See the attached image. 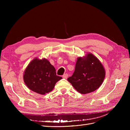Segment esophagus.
I'll return each mask as SVG.
<instances>
[{"label": "esophagus", "mask_w": 130, "mask_h": 130, "mask_svg": "<svg viewBox=\"0 0 130 130\" xmlns=\"http://www.w3.org/2000/svg\"><path fill=\"white\" fill-rule=\"evenodd\" d=\"M68 74H64L62 76V77L63 78H67V77H68Z\"/></svg>", "instance_id": "obj_1"}]
</instances>
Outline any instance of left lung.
Segmentation results:
<instances>
[{
  "label": "left lung",
  "mask_w": 130,
  "mask_h": 130,
  "mask_svg": "<svg viewBox=\"0 0 130 130\" xmlns=\"http://www.w3.org/2000/svg\"><path fill=\"white\" fill-rule=\"evenodd\" d=\"M105 76V71L100 61L92 54L85 58L78 57L75 71L67 80L81 94L92 92L99 88Z\"/></svg>",
  "instance_id": "left-lung-1"
}]
</instances>
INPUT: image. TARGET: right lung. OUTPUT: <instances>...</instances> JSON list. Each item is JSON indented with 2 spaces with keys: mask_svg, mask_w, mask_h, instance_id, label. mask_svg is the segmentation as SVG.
Returning <instances> with one entry per match:
<instances>
[{
  "mask_svg": "<svg viewBox=\"0 0 130 130\" xmlns=\"http://www.w3.org/2000/svg\"><path fill=\"white\" fill-rule=\"evenodd\" d=\"M23 78L30 89L42 95L52 91L62 77L56 75V69L46 59L36 58L27 67Z\"/></svg>",
  "mask_w": 130,
  "mask_h": 130,
  "instance_id": "right-lung-1",
  "label": "right lung"
}]
</instances>
